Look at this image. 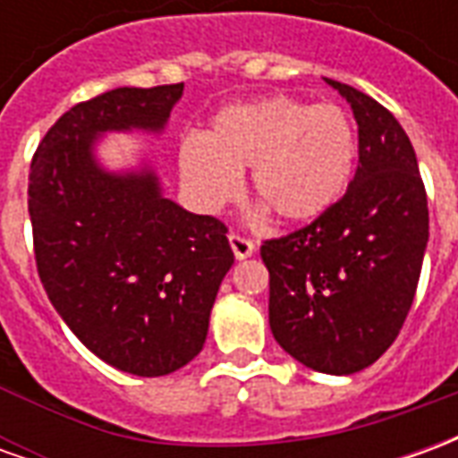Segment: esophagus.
<instances>
[{"label": "esophagus", "instance_id": "1", "mask_svg": "<svg viewBox=\"0 0 458 458\" xmlns=\"http://www.w3.org/2000/svg\"><path fill=\"white\" fill-rule=\"evenodd\" d=\"M228 240H230V248H233V255H235L238 259L250 258V255L255 252V242L248 238H242V235H238V233H230Z\"/></svg>", "mask_w": 458, "mask_h": 458}]
</instances>
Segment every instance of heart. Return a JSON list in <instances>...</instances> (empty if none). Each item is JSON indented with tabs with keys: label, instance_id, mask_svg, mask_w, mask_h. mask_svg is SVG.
<instances>
[{
	"label": "heart",
	"instance_id": "b5f03b06",
	"mask_svg": "<svg viewBox=\"0 0 458 458\" xmlns=\"http://www.w3.org/2000/svg\"><path fill=\"white\" fill-rule=\"evenodd\" d=\"M358 134L338 103L269 95L225 107L206 137L181 141V179L200 208L238 196L240 171L282 223H309L336 206L353 179Z\"/></svg>",
	"mask_w": 458,
	"mask_h": 458
}]
</instances>
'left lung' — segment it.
<instances>
[{"label":"left lung","instance_id":"obj_1","mask_svg":"<svg viewBox=\"0 0 458 458\" xmlns=\"http://www.w3.org/2000/svg\"><path fill=\"white\" fill-rule=\"evenodd\" d=\"M358 122V169L344 199L307 228L259 248L269 328L299 363L328 375L373 365L412 307L429 210L412 141L390 110L328 81Z\"/></svg>","mask_w":458,"mask_h":458}]
</instances>
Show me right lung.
Returning <instances> with one entry per match:
<instances>
[{"label": "right lung", "mask_w": 458, "mask_h": 458, "mask_svg": "<svg viewBox=\"0 0 458 458\" xmlns=\"http://www.w3.org/2000/svg\"><path fill=\"white\" fill-rule=\"evenodd\" d=\"M183 83L117 88L71 107L38 144L29 216L38 277L55 311L98 358L159 377L200 353L233 267L228 228L164 199L151 166L107 171V131L159 134Z\"/></svg>", "instance_id": "add662e5"}]
</instances>
